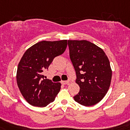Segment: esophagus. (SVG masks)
<instances>
[{
    "mask_svg": "<svg viewBox=\"0 0 130 130\" xmlns=\"http://www.w3.org/2000/svg\"><path fill=\"white\" fill-rule=\"evenodd\" d=\"M69 81H62L61 83L62 84H64V85H67V84H69Z\"/></svg>",
    "mask_w": 130,
    "mask_h": 130,
    "instance_id": "esophagus-1",
    "label": "esophagus"
}]
</instances>
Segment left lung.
Listing matches in <instances>:
<instances>
[{
	"label": "left lung",
	"instance_id": "1",
	"mask_svg": "<svg viewBox=\"0 0 130 130\" xmlns=\"http://www.w3.org/2000/svg\"><path fill=\"white\" fill-rule=\"evenodd\" d=\"M70 58L74 68L80 92L76 102L91 106L100 102L108 92L111 80L110 61L104 50L87 40H68Z\"/></svg>",
	"mask_w": 130,
	"mask_h": 130
}]
</instances>
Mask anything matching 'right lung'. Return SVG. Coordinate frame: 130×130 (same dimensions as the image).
Listing matches in <instances>:
<instances>
[{"mask_svg":"<svg viewBox=\"0 0 130 130\" xmlns=\"http://www.w3.org/2000/svg\"><path fill=\"white\" fill-rule=\"evenodd\" d=\"M67 40L41 41L29 48L18 66L17 81L21 94L32 106L45 107L54 102L61 84L44 79L43 72L54 58L62 54Z\"/></svg>","mask_w":130,"mask_h":130,"instance_id":"add662e5","label":"right lung"}]
</instances>
